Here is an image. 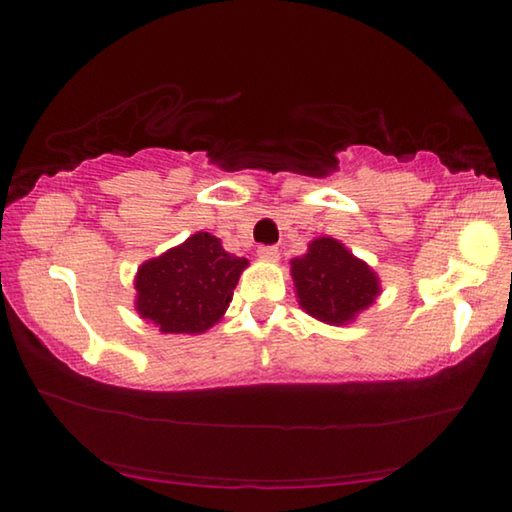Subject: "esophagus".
I'll return each instance as SVG.
<instances>
[{
	"mask_svg": "<svg viewBox=\"0 0 512 512\" xmlns=\"http://www.w3.org/2000/svg\"><path fill=\"white\" fill-rule=\"evenodd\" d=\"M259 259H264V262H277L280 259V250H277V246H262L257 250Z\"/></svg>",
	"mask_w": 512,
	"mask_h": 512,
	"instance_id": "obj_1",
	"label": "esophagus"
}]
</instances>
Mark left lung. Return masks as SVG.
I'll return each instance as SVG.
<instances>
[{"label":"left lung","mask_w":512,"mask_h":512,"mask_svg":"<svg viewBox=\"0 0 512 512\" xmlns=\"http://www.w3.org/2000/svg\"><path fill=\"white\" fill-rule=\"evenodd\" d=\"M300 307L327 325H348L379 296V277L341 241L318 237L291 259Z\"/></svg>","instance_id":"1"}]
</instances>
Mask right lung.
Masks as SVG:
<instances>
[{
  "mask_svg": "<svg viewBox=\"0 0 512 512\" xmlns=\"http://www.w3.org/2000/svg\"><path fill=\"white\" fill-rule=\"evenodd\" d=\"M246 266V257L225 253L221 239L196 232L140 266L137 314L164 334H203L223 318Z\"/></svg>",
  "mask_w": 512,
  "mask_h": 512,
  "instance_id": "1",
  "label": "right lung"
}]
</instances>
